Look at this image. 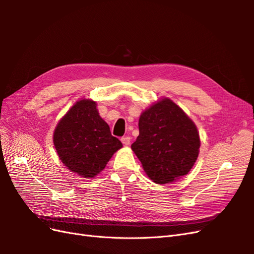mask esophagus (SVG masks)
I'll use <instances>...</instances> for the list:
<instances>
[{
	"label": "esophagus",
	"mask_w": 254,
	"mask_h": 254,
	"mask_svg": "<svg viewBox=\"0 0 254 254\" xmlns=\"http://www.w3.org/2000/svg\"><path fill=\"white\" fill-rule=\"evenodd\" d=\"M121 141L124 145H129L130 144V136H123Z\"/></svg>",
	"instance_id": "esophagus-1"
}]
</instances>
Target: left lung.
I'll list each match as a JSON object with an SVG mask.
<instances>
[{"mask_svg": "<svg viewBox=\"0 0 254 254\" xmlns=\"http://www.w3.org/2000/svg\"><path fill=\"white\" fill-rule=\"evenodd\" d=\"M139 130L131 148L153 182H173L190 171L200 139L194 123L171 99L163 98L145 110Z\"/></svg>", "mask_w": 254, "mask_h": 254, "instance_id": "left-lung-1", "label": "left lung"}]
</instances>
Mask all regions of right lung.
<instances>
[{
	"instance_id": "right-lung-1",
	"label": "right lung",
	"mask_w": 254,
	"mask_h": 254,
	"mask_svg": "<svg viewBox=\"0 0 254 254\" xmlns=\"http://www.w3.org/2000/svg\"><path fill=\"white\" fill-rule=\"evenodd\" d=\"M54 145L63 163L83 178H94L123 146L91 99L77 102L60 120Z\"/></svg>"
}]
</instances>
